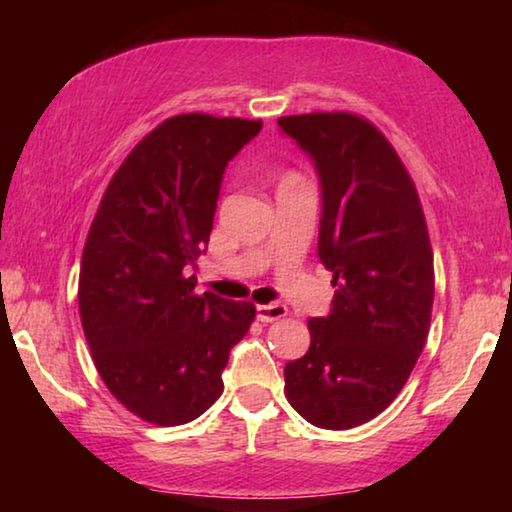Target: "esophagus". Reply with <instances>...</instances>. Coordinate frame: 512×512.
<instances>
[{
  "mask_svg": "<svg viewBox=\"0 0 512 512\" xmlns=\"http://www.w3.org/2000/svg\"><path fill=\"white\" fill-rule=\"evenodd\" d=\"M289 314V309L280 305V302H271V305H257V318L262 323H273V320H280Z\"/></svg>",
  "mask_w": 512,
  "mask_h": 512,
  "instance_id": "obj_1",
  "label": "esophagus"
}]
</instances>
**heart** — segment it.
Masks as SVG:
<instances>
[{
  "label": "heart",
  "mask_w": 512,
  "mask_h": 512,
  "mask_svg": "<svg viewBox=\"0 0 512 512\" xmlns=\"http://www.w3.org/2000/svg\"><path fill=\"white\" fill-rule=\"evenodd\" d=\"M284 178H296V176H291V173H289V176H284Z\"/></svg>",
  "instance_id": "obj_1"
}]
</instances>
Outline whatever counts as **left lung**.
<instances>
[{
    "instance_id": "8db88e82",
    "label": "left lung",
    "mask_w": 512,
    "mask_h": 512,
    "mask_svg": "<svg viewBox=\"0 0 512 512\" xmlns=\"http://www.w3.org/2000/svg\"><path fill=\"white\" fill-rule=\"evenodd\" d=\"M277 124L316 164L318 257L336 287L329 316L307 320V354L284 366V393L314 427L352 429L395 400L427 341V221L400 155L368 119L309 112Z\"/></svg>"
}]
</instances>
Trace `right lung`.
<instances>
[{"label": "right lung", "instance_id": "add662e5", "mask_svg": "<svg viewBox=\"0 0 512 512\" xmlns=\"http://www.w3.org/2000/svg\"><path fill=\"white\" fill-rule=\"evenodd\" d=\"M262 119L187 112L126 155L85 239L79 311L92 361L115 400L158 427L196 420L223 393L230 350L253 302L198 296L187 275L210 241L223 171Z\"/></svg>", "mask_w": 512, "mask_h": 512}]
</instances>
